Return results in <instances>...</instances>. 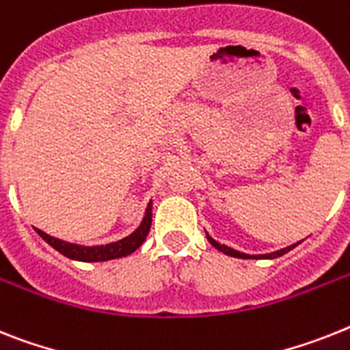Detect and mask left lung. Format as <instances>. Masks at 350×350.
Instances as JSON below:
<instances>
[{
  "label": "left lung",
  "instance_id": "left-lung-1",
  "mask_svg": "<svg viewBox=\"0 0 350 350\" xmlns=\"http://www.w3.org/2000/svg\"><path fill=\"white\" fill-rule=\"evenodd\" d=\"M207 236V241H209L213 247L216 248V250H220V252L227 254V256H232V258H239V259H275V258H281V256H284V254H288L290 250H293V248L297 247V245H300V241H297V243L290 245V247L286 248H281V250H277V252H270V254H258V256H250V254H245V252H239V250H234V248L227 247V245H221L218 243L215 238H211L209 232H206Z\"/></svg>",
  "mask_w": 350,
  "mask_h": 350
}]
</instances>
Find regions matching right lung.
I'll return each instance as SVG.
<instances>
[{
    "label": "right lung",
    "mask_w": 350,
    "mask_h": 350,
    "mask_svg": "<svg viewBox=\"0 0 350 350\" xmlns=\"http://www.w3.org/2000/svg\"><path fill=\"white\" fill-rule=\"evenodd\" d=\"M150 225H152V200L148 202V206L144 209V216L141 220L139 227L130 232L125 238L118 239V241H111L105 245H78L69 243L64 239L55 238L46 234L44 230L37 229V234L44 239L46 243L53 247L57 252H60L66 258L73 259V261H83V262H98V261H111V259L125 258L129 254L135 252L141 245L144 243V239L150 232Z\"/></svg>",
    "instance_id": "1"
}]
</instances>
